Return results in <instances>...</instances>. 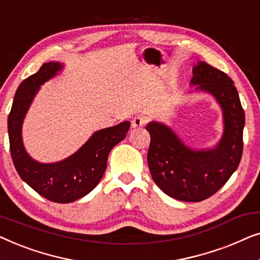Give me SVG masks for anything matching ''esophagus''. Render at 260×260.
<instances>
[{
  "mask_svg": "<svg viewBox=\"0 0 260 260\" xmlns=\"http://www.w3.org/2000/svg\"><path fill=\"white\" fill-rule=\"evenodd\" d=\"M145 123H147V119H145L144 117L137 116V117H134L133 120H131V126L135 127V129H137V127L143 126Z\"/></svg>",
  "mask_w": 260,
  "mask_h": 260,
  "instance_id": "obj_1",
  "label": "esophagus"
}]
</instances>
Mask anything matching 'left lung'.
I'll list each match as a JSON object with an SVG mask.
<instances>
[{
	"instance_id": "1",
	"label": "left lung",
	"mask_w": 260,
	"mask_h": 260,
	"mask_svg": "<svg viewBox=\"0 0 260 260\" xmlns=\"http://www.w3.org/2000/svg\"><path fill=\"white\" fill-rule=\"evenodd\" d=\"M190 85L211 93L221 106L223 134L207 150L187 147L165 124L150 122L148 166L154 182L176 200L199 202L215 194L236 172L243 155L245 113L233 80L215 67L199 61Z\"/></svg>"
}]
</instances>
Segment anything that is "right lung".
<instances>
[{
  "instance_id": "add662e5",
  "label": "right lung",
  "mask_w": 260,
  "mask_h": 260,
  "mask_svg": "<svg viewBox=\"0 0 260 260\" xmlns=\"http://www.w3.org/2000/svg\"><path fill=\"white\" fill-rule=\"evenodd\" d=\"M62 70L60 62H46L17 87L8 116V135L14 166L28 186L58 204H69L93 190L104 175L111 149L125 138L130 122L94 133L72 156L56 163H40L27 154L22 142V123L35 94L45 81Z\"/></svg>"
}]
</instances>
